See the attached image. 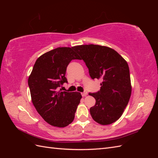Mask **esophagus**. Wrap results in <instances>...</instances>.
Listing matches in <instances>:
<instances>
[{
    "label": "esophagus",
    "instance_id": "34e87169",
    "mask_svg": "<svg viewBox=\"0 0 158 158\" xmlns=\"http://www.w3.org/2000/svg\"><path fill=\"white\" fill-rule=\"evenodd\" d=\"M81 94H82V95L83 97H85V96H86V95H88V92H86V91H84V92H82V93H81Z\"/></svg>",
    "mask_w": 158,
    "mask_h": 158
}]
</instances>
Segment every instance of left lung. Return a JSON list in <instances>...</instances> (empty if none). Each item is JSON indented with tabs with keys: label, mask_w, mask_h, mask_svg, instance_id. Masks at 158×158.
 Segmentation results:
<instances>
[{
	"label": "left lung",
	"mask_w": 158,
	"mask_h": 158,
	"mask_svg": "<svg viewBox=\"0 0 158 158\" xmlns=\"http://www.w3.org/2000/svg\"><path fill=\"white\" fill-rule=\"evenodd\" d=\"M88 69L92 79H101L100 90L89 93L95 104L89 109L95 121L103 125L121 117L131 95L130 72L127 61L114 49L98 45L73 47Z\"/></svg>",
	"instance_id": "left-lung-1"
}]
</instances>
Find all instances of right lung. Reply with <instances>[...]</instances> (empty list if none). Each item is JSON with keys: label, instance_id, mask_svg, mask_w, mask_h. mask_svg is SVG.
Listing matches in <instances>:
<instances>
[{"label": "right lung", "instance_id": "obj_1", "mask_svg": "<svg viewBox=\"0 0 158 158\" xmlns=\"http://www.w3.org/2000/svg\"><path fill=\"white\" fill-rule=\"evenodd\" d=\"M80 59L73 47H58L37 59L28 78L31 101L49 125L64 127L73 121L82 95L57 89L68 83L66 68L72 60Z\"/></svg>", "mask_w": 158, "mask_h": 158}]
</instances>
